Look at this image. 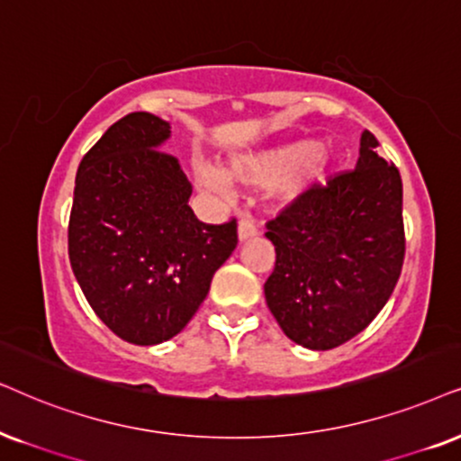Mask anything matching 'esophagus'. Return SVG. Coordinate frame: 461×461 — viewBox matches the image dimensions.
I'll use <instances>...</instances> for the list:
<instances>
[{
  "mask_svg": "<svg viewBox=\"0 0 461 461\" xmlns=\"http://www.w3.org/2000/svg\"><path fill=\"white\" fill-rule=\"evenodd\" d=\"M258 236V227H255V223L250 219H242L240 223H238V240L244 242L249 240V238H255Z\"/></svg>",
  "mask_w": 461,
  "mask_h": 461,
  "instance_id": "obj_1",
  "label": "esophagus"
}]
</instances>
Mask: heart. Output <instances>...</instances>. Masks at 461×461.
<instances>
[{
    "label": "heart",
    "instance_id": "1",
    "mask_svg": "<svg viewBox=\"0 0 461 461\" xmlns=\"http://www.w3.org/2000/svg\"><path fill=\"white\" fill-rule=\"evenodd\" d=\"M330 163L331 153L328 147L314 140H294L281 147L238 155L230 161L225 172L208 163H197L195 178L200 187L221 195L227 194L230 183L255 189L281 183L278 194L283 200L294 202L323 183Z\"/></svg>",
    "mask_w": 461,
    "mask_h": 461
}]
</instances>
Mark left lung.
<instances>
[{
    "instance_id": "obj_1",
    "label": "left lung",
    "mask_w": 461,
    "mask_h": 461,
    "mask_svg": "<svg viewBox=\"0 0 461 461\" xmlns=\"http://www.w3.org/2000/svg\"><path fill=\"white\" fill-rule=\"evenodd\" d=\"M266 227L276 264L264 294L285 336L311 351L345 345L368 328L400 278L398 167L366 130L355 170L312 187Z\"/></svg>"
}]
</instances>
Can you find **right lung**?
<instances>
[{
  "label": "right lung",
  "instance_id": "add662e5",
  "mask_svg": "<svg viewBox=\"0 0 461 461\" xmlns=\"http://www.w3.org/2000/svg\"><path fill=\"white\" fill-rule=\"evenodd\" d=\"M170 130L150 113L110 125L76 172L68 227L86 302L140 347L170 340L191 321L238 244L234 219L206 225L191 211L187 176L159 150Z\"/></svg>",
  "mask_w": 461,
  "mask_h": 461
}]
</instances>
